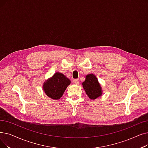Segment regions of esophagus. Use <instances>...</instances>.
<instances>
[{
  "label": "esophagus",
  "mask_w": 148,
  "mask_h": 148,
  "mask_svg": "<svg viewBox=\"0 0 148 148\" xmlns=\"http://www.w3.org/2000/svg\"><path fill=\"white\" fill-rule=\"evenodd\" d=\"M74 83L76 85H78L79 83V79H74Z\"/></svg>",
  "instance_id": "esophagus-1"
}]
</instances>
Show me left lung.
<instances>
[{
  "label": "left lung",
  "instance_id": "obj_1",
  "mask_svg": "<svg viewBox=\"0 0 148 148\" xmlns=\"http://www.w3.org/2000/svg\"><path fill=\"white\" fill-rule=\"evenodd\" d=\"M83 89L89 99L95 100L102 95L103 90L97 78L93 74L86 75L85 80L82 83Z\"/></svg>",
  "mask_w": 148,
  "mask_h": 148
}]
</instances>
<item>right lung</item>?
<instances>
[{"label":"right lung","mask_w":148,"mask_h":148,"mask_svg":"<svg viewBox=\"0 0 148 148\" xmlns=\"http://www.w3.org/2000/svg\"><path fill=\"white\" fill-rule=\"evenodd\" d=\"M71 80L61 73H56L51 77L44 82L43 92L49 98L53 100L60 99L70 85Z\"/></svg>","instance_id":"add662e5"}]
</instances>
